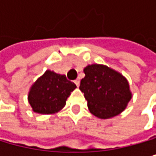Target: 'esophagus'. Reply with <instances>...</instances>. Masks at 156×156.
Wrapping results in <instances>:
<instances>
[{"mask_svg": "<svg viewBox=\"0 0 156 156\" xmlns=\"http://www.w3.org/2000/svg\"><path fill=\"white\" fill-rule=\"evenodd\" d=\"M74 82L76 83V85L77 87H79V86H80V79H76Z\"/></svg>", "mask_w": 156, "mask_h": 156, "instance_id": "34e87169", "label": "esophagus"}]
</instances>
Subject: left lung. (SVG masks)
Wrapping results in <instances>:
<instances>
[{"label": "left lung", "instance_id": "1", "mask_svg": "<svg viewBox=\"0 0 156 156\" xmlns=\"http://www.w3.org/2000/svg\"><path fill=\"white\" fill-rule=\"evenodd\" d=\"M80 90L84 94L90 112L100 119L119 115L132 98L129 83L119 72L103 64L84 68Z\"/></svg>", "mask_w": 156, "mask_h": 156}]
</instances>
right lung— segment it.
I'll list each match as a JSON object with an SVG mask.
<instances>
[{
	"instance_id": "1",
	"label": "right lung",
	"mask_w": 156,
	"mask_h": 156,
	"mask_svg": "<svg viewBox=\"0 0 156 156\" xmlns=\"http://www.w3.org/2000/svg\"><path fill=\"white\" fill-rule=\"evenodd\" d=\"M76 88L64 75L47 70L30 89L28 101L34 112L53 114L65 106L67 97Z\"/></svg>"
}]
</instances>
